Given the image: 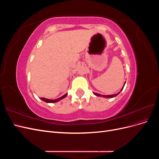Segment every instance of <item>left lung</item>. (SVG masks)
Returning <instances> with one entry per match:
<instances>
[{
	"mask_svg": "<svg viewBox=\"0 0 159 159\" xmlns=\"http://www.w3.org/2000/svg\"><path fill=\"white\" fill-rule=\"evenodd\" d=\"M125 84H124V85H125ZM124 85H123V88L121 89V90L123 89V88H124ZM120 93V92H119ZM119 93H117V94H114V95H101V94H99V93H94V94L95 95H97V96H99V97H103V98H114V97H115V96L116 95H117Z\"/></svg>",
	"mask_w": 159,
	"mask_h": 159,
	"instance_id": "obj_1",
	"label": "left lung"
}]
</instances>
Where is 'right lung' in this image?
I'll use <instances>...</instances> for the list:
<instances>
[{
  "instance_id": "1",
  "label": "right lung",
  "mask_w": 159,
  "mask_h": 159,
  "mask_svg": "<svg viewBox=\"0 0 159 159\" xmlns=\"http://www.w3.org/2000/svg\"><path fill=\"white\" fill-rule=\"evenodd\" d=\"M66 96H67V93L65 94V95H64L63 96H61V98H57V99H54V100L49 99H46V98H41L40 99H41L42 101H44V102H46V103H55V102H58V101H60V100H61V99H64V98L66 97Z\"/></svg>"
}]
</instances>
